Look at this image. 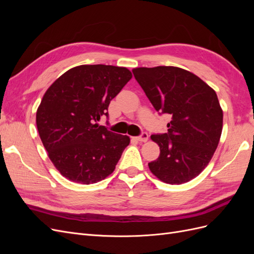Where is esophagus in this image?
<instances>
[{"label":"esophagus","instance_id":"esophagus-1","mask_svg":"<svg viewBox=\"0 0 254 254\" xmlns=\"http://www.w3.org/2000/svg\"><path fill=\"white\" fill-rule=\"evenodd\" d=\"M135 139L139 141V142H147V140H148V134L146 133V132H143L140 136H136Z\"/></svg>","mask_w":254,"mask_h":254}]
</instances>
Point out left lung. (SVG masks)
I'll use <instances>...</instances> for the list:
<instances>
[{
	"label": "left lung",
	"mask_w": 254,
	"mask_h": 254,
	"mask_svg": "<svg viewBox=\"0 0 254 254\" xmlns=\"http://www.w3.org/2000/svg\"><path fill=\"white\" fill-rule=\"evenodd\" d=\"M132 72L155 109L172 117L167 133L150 136L160 147L159 158L148 163L150 172L168 184L196 178L220 140L224 114L216 93L181 67H135Z\"/></svg>",
	"instance_id": "1"
}]
</instances>
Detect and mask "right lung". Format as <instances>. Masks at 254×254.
I'll use <instances>...</instances> for the list:
<instances>
[{"mask_svg": "<svg viewBox=\"0 0 254 254\" xmlns=\"http://www.w3.org/2000/svg\"><path fill=\"white\" fill-rule=\"evenodd\" d=\"M127 67L82 64L54 81L38 107V132L59 173L76 183L92 184L111 175L128 135L109 131L97 122L131 79Z\"/></svg>", "mask_w": 254, "mask_h": 254, "instance_id": "1", "label": "right lung"}]
</instances>
